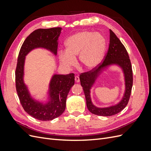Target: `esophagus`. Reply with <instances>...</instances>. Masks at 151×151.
<instances>
[{
	"mask_svg": "<svg viewBox=\"0 0 151 151\" xmlns=\"http://www.w3.org/2000/svg\"><path fill=\"white\" fill-rule=\"evenodd\" d=\"M75 81H76V83H79L80 82V79H79V76H76L75 77Z\"/></svg>",
	"mask_w": 151,
	"mask_h": 151,
	"instance_id": "obj_1",
	"label": "esophagus"
}]
</instances>
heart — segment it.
Wrapping results in <instances>:
<instances>
[{
  "label": "heart",
  "mask_w": 151,
  "mask_h": 151,
  "mask_svg": "<svg viewBox=\"0 0 151 151\" xmlns=\"http://www.w3.org/2000/svg\"><path fill=\"white\" fill-rule=\"evenodd\" d=\"M66 50L58 52L61 65L70 68L76 65L79 57L81 65L88 70H92L99 65L103 60L106 48V40L98 33L81 31L68 37L65 42Z\"/></svg>",
  "instance_id": "obj_1"
}]
</instances>
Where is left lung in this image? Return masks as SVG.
I'll list each match as a JSON object with an SVG mask.
<instances>
[{
	"label": "left lung",
	"mask_w": 151,
	"mask_h": 151,
	"mask_svg": "<svg viewBox=\"0 0 151 151\" xmlns=\"http://www.w3.org/2000/svg\"><path fill=\"white\" fill-rule=\"evenodd\" d=\"M113 65L119 66L123 72L125 81L124 94L121 101L115 105L104 108L97 107L91 100L90 89L99 76L109 66ZM79 78L85 94L87 107L91 113L99 116H109L116 115L126 107L129 101L133 84L131 62L126 48L111 29H109L108 51L103 62L98 68L81 74Z\"/></svg>",
	"instance_id": "1"
}]
</instances>
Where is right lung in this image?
<instances>
[{
	"mask_svg": "<svg viewBox=\"0 0 151 151\" xmlns=\"http://www.w3.org/2000/svg\"><path fill=\"white\" fill-rule=\"evenodd\" d=\"M61 30V28L36 29L22 43L17 58L16 86L18 96L25 111L39 120H52L65 111L67 95L74 85L75 77L72 73L67 75L53 74L50 81L46 101L36 99L24 83L26 56L36 48L46 49L56 56Z\"/></svg>",
	"mask_w": 151,
	"mask_h": 151,
	"instance_id": "obj_1",
	"label": "right lung"
}]
</instances>
